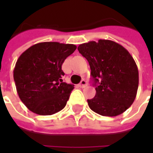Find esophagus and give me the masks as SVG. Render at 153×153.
Listing matches in <instances>:
<instances>
[{"label":"esophagus","mask_w":153,"mask_h":153,"mask_svg":"<svg viewBox=\"0 0 153 153\" xmlns=\"http://www.w3.org/2000/svg\"><path fill=\"white\" fill-rule=\"evenodd\" d=\"M87 85H88V83H87V81H86V80L83 79V80H82L81 82H80L79 85V86L80 88H85Z\"/></svg>","instance_id":"34e87169"}]
</instances>
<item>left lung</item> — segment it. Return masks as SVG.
I'll list each match as a JSON object with an SVG mask.
<instances>
[{
    "instance_id": "1",
    "label": "left lung",
    "mask_w": 153,
    "mask_h": 153,
    "mask_svg": "<svg viewBox=\"0 0 153 153\" xmlns=\"http://www.w3.org/2000/svg\"><path fill=\"white\" fill-rule=\"evenodd\" d=\"M91 69L96 95L88 100L90 109L103 116H116L131 106L138 88L134 58L115 42L100 39L78 47Z\"/></svg>"
}]
</instances>
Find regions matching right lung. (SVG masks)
<instances>
[{
	"label": "right lung",
	"instance_id": "right-lung-1",
	"mask_svg": "<svg viewBox=\"0 0 153 153\" xmlns=\"http://www.w3.org/2000/svg\"><path fill=\"white\" fill-rule=\"evenodd\" d=\"M76 47L74 44L45 42L20 55L14 69V80L19 97L28 110L51 115L65 106L74 85L63 82L61 66Z\"/></svg>",
	"mask_w": 153,
	"mask_h": 153
}]
</instances>
